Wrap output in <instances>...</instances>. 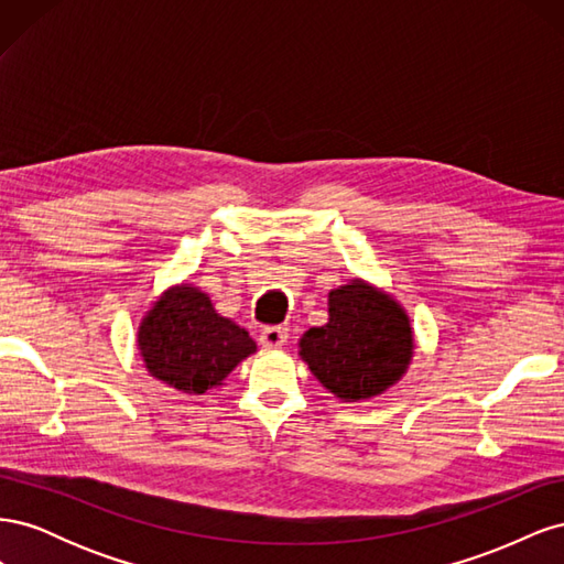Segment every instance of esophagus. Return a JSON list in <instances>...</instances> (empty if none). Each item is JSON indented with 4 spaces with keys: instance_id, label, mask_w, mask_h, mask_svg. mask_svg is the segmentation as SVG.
Instances as JSON below:
<instances>
[{
    "instance_id": "34e87169",
    "label": "esophagus",
    "mask_w": 564,
    "mask_h": 564,
    "mask_svg": "<svg viewBox=\"0 0 564 564\" xmlns=\"http://www.w3.org/2000/svg\"><path fill=\"white\" fill-rule=\"evenodd\" d=\"M289 338V329L286 327H263L261 329V346L268 350H278L286 344Z\"/></svg>"
}]
</instances>
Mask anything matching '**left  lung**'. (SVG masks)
<instances>
[{"label": "left lung", "instance_id": "left-lung-1", "mask_svg": "<svg viewBox=\"0 0 564 564\" xmlns=\"http://www.w3.org/2000/svg\"><path fill=\"white\" fill-rule=\"evenodd\" d=\"M301 357L317 381L346 402L381 395L412 360L409 317L362 280L329 294V322L301 338Z\"/></svg>", "mask_w": 564, "mask_h": 564}]
</instances>
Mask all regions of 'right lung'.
<instances>
[{
	"label": "right lung",
	"instance_id": "1",
	"mask_svg": "<svg viewBox=\"0 0 564 564\" xmlns=\"http://www.w3.org/2000/svg\"><path fill=\"white\" fill-rule=\"evenodd\" d=\"M139 348L152 377L181 392L204 395L220 386L256 344L214 311L207 294L183 284L169 289L143 317Z\"/></svg>",
	"mask_w": 564,
	"mask_h": 564
}]
</instances>
